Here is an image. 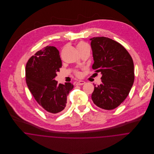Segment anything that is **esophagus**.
Returning a JSON list of instances; mask_svg holds the SVG:
<instances>
[{
	"label": "esophagus",
	"instance_id": "1",
	"mask_svg": "<svg viewBox=\"0 0 154 154\" xmlns=\"http://www.w3.org/2000/svg\"><path fill=\"white\" fill-rule=\"evenodd\" d=\"M85 84V82L84 81H79L76 83V85H84Z\"/></svg>",
	"mask_w": 154,
	"mask_h": 154
}]
</instances>
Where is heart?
Segmentation results:
<instances>
[{
  "mask_svg": "<svg viewBox=\"0 0 154 154\" xmlns=\"http://www.w3.org/2000/svg\"><path fill=\"white\" fill-rule=\"evenodd\" d=\"M89 47V45H88V44L87 43H85V42H82V41H81V42H79L77 45H76V48H77V49L78 50V51H79V52H81V51H82L83 50H84V49H85V48H88ZM75 73H76V75H77V76H81V73L79 72H75Z\"/></svg>",
  "mask_w": 154,
  "mask_h": 154,
  "instance_id": "1",
  "label": "heart"
}]
</instances>
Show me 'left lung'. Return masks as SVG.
<instances>
[{"label": "left lung", "instance_id": "1", "mask_svg": "<svg viewBox=\"0 0 154 154\" xmlns=\"http://www.w3.org/2000/svg\"><path fill=\"white\" fill-rule=\"evenodd\" d=\"M94 58L92 69L101 72V83L94 90V103L104 110L116 109L127 98L134 79V64L126 48L118 42L105 37L91 38Z\"/></svg>", "mask_w": 154, "mask_h": 154}]
</instances>
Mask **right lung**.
<instances>
[{
	"instance_id": "obj_1",
	"label": "right lung",
	"mask_w": 154,
	"mask_h": 154,
	"mask_svg": "<svg viewBox=\"0 0 154 154\" xmlns=\"http://www.w3.org/2000/svg\"><path fill=\"white\" fill-rule=\"evenodd\" d=\"M62 66L59 51L53 46H47L37 51L26 65L28 88L48 114H57L65 109L67 96L73 88L70 82L58 84L55 80Z\"/></svg>"
}]
</instances>
